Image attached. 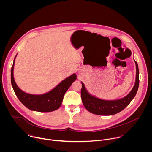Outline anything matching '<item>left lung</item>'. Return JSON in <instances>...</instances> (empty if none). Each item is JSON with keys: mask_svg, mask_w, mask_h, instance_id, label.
Returning a JSON list of instances; mask_svg holds the SVG:
<instances>
[{"mask_svg": "<svg viewBox=\"0 0 152 152\" xmlns=\"http://www.w3.org/2000/svg\"><path fill=\"white\" fill-rule=\"evenodd\" d=\"M135 61V60H134ZM136 65V79L133 88L124 97L114 100H105L91 95L85 88L82 82L81 98L85 107L91 113L100 115H111L123 110L135 97L139 86V70L137 62Z\"/></svg>", "mask_w": 152, "mask_h": 152, "instance_id": "8db88e82", "label": "left lung"}]
</instances>
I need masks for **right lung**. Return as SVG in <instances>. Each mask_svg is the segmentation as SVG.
Here are the masks:
<instances>
[{"label":"right lung","instance_id":"1","mask_svg":"<svg viewBox=\"0 0 152 152\" xmlns=\"http://www.w3.org/2000/svg\"><path fill=\"white\" fill-rule=\"evenodd\" d=\"M15 57L16 56L15 58ZM15 58L11 71V81L14 93L19 100L32 111L48 113L58 110L62 104L65 93L76 79V75L74 73L65 79L48 93L40 95L28 94L20 90L15 82L13 73Z\"/></svg>","mask_w":152,"mask_h":152}]
</instances>
